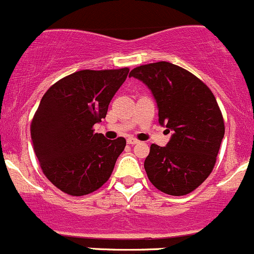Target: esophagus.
<instances>
[{
    "instance_id": "1",
    "label": "esophagus",
    "mask_w": 254,
    "mask_h": 254,
    "mask_svg": "<svg viewBox=\"0 0 254 254\" xmlns=\"http://www.w3.org/2000/svg\"><path fill=\"white\" fill-rule=\"evenodd\" d=\"M138 142H139V140H138V139H135V138H133V137H129V138H127V143H128V144H130V145H133V144H137Z\"/></svg>"
}]
</instances>
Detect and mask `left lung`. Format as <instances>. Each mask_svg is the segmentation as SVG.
I'll list each match as a JSON object with an SVG mask.
<instances>
[{
    "label": "left lung",
    "mask_w": 254,
    "mask_h": 254,
    "mask_svg": "<svg viewBox=\"0 0 254 254\" xmlns=\"http://www.w3.org/2000/svg\"><path fill=\"white\" fill-rule=\"evenodd\" d=\"M129 76L152 90L159 124L173 130L167 147L150 145L144 160L148 179L173 196L194 191L211 174L225 134L212 91L194 74L168 62L140 65Z\"/></svg>",
    "instance_id": "obj_1"
}]
</instances>
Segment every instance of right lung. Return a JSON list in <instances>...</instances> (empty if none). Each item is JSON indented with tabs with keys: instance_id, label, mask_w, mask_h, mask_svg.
<instances>
[{
	"instance_id": "obj_1",
	"label": "right lung",
	"mask_w": 254,
	"mask_h": 254,
	"mask_svg": "<svg viewBox=\"0 0 254 254\" xmlns=\"http://www.w3.org/2000/svg\"><path fill=\"white\" fill-rule=\"evenodd\" d=\"M128 71L80 70L43 95L31 124L32 142L43 174L65 194H91L111 177L126 139H107L94 125L106 117Z\"/></svg>"
}]
</instances>
